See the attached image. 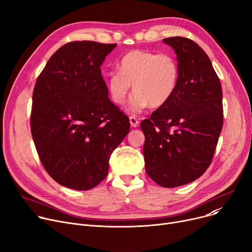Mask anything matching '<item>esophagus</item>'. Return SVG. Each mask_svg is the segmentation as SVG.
<instances>
[{
    "instance_id": "1",
    "label": "esophagus",
    "mask_w": 252,
    "mask_h": 252,
    "mask_svg": "<svg viewBox=\"0 0 252 252\" xmlns=\"http://www.w3.org/2000/svg\"><path fill=\"white\" fill-rule=\"evenodd\" d=\"M129 124L133 127H137L139 126V121L135 116H129Z\"/></svg>"
}]
</instances>
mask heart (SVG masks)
Segmentation results:
<instances>
[{
  "mask_svg": "<svg viewBox=\"0 0 252 252\" xmlns=\"http://www.w3.org/2000/svg\"><path fill=\"white\" fill-rule=\"evenodd\" d=\"M119 73H110L107 89L112 101L123 105L129 94L130 85L135 92L128 111L141 113L149 106L159 108L176 94L180 81V67L176 58L168 54L147 50H131L118 63Z\"/></svg>",
  "mask_w": 252,
  "mask_h": 252,
  "instance_id": "1",
  "label": "heart"
}]
</instances>
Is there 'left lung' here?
Segmentation results:
<instances>
[{"label": "left lung", "mask_w": 252, "mask_h": 252, "mask_svg": "<svg viewBox=\"0 0 252 252\" xmlns=\"http://www.w3.org/2000/svg\"><path fill=\"white\" fill-rule=\"evenodd\" d=\"M177 54L176 94L141 123L147 175L176 188L200 178L209 166L222 127V92L206 53L190 38H163Z\"/></svg>", "instance_id": "8db88e82"}]
</instances>
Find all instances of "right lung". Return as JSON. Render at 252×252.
I'll return each mask as SVG.
<instances>
[{"mask_svg":"<svg viewBox=\"0 0 252 252\" xmlns=\"http://www.w3.org/2000/svg\"><path fill=\"white\" fill-rule=\"evenodd\" d=\"M115 44L62 46L36 79L32 135L45 169L61 186L85 191L108 174L114 149L129 131L128 117L108 97L101 65Z\"/></svg>","mask_w":252,"mask_h":252,"instance_id":"1","label":"right lung"}]
</instances>
